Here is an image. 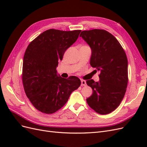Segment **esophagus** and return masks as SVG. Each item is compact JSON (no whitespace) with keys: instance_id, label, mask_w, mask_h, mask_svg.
Here are the masks:
<instances>
[{"instance_id":"1","label":"esophagus","mask_w":147,"mask_h":147,"mask_svg":"<svg viewBox=\"0 0 147 147\" xmlns=\"http://www.w3.org/2000/svg\"><path fill=\"white\" fill-rule=\"evenodd\" d=\"M86 82L85 80H82L81 81V86H86Z\"/></svg>"}]
</instances>
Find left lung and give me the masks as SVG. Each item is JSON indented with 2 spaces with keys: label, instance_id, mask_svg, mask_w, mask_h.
Instances as JSON below:
<instances>
[{
  "label": "left lung",
  "instance_id": "8db88e82",
  "mask_svg": "<svg viewBox=\"0 0 147 147\" xmlns=\"http://www.w3.org/2000/svg\"><path fill=\"white\" fill-rule=\"evenodd\" d=\"M80 37L91 48L90 65L100 71L99 82L92 79L86 81L92 90L86 102L97 113H110L119 106L126 91V55L117 39L105 30H83Z\"/></svg>",
  "mask_w": 147,
  "mask_h": 147
}]
</instances>
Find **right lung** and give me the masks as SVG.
<instances>
[{
    "mask_svg": "<svg viewBox=\"0 0 147 147\" xmlns=\"http://www.w3.org/2000/svg\"><path fill=\"white\" fill-rule=\"evenodd\" d=\"M81 30L49 29L35 38L25 51L22 79L26 94L40 112L53 113L65 104L80 86L78 77L62 78L57 74L58 61L76 42Z\"/></svg>",
    "mask_w": 147,
    "mask_h": 147,
    "instance_id": "1",
    "label": "right lung"
}]
</instances>
